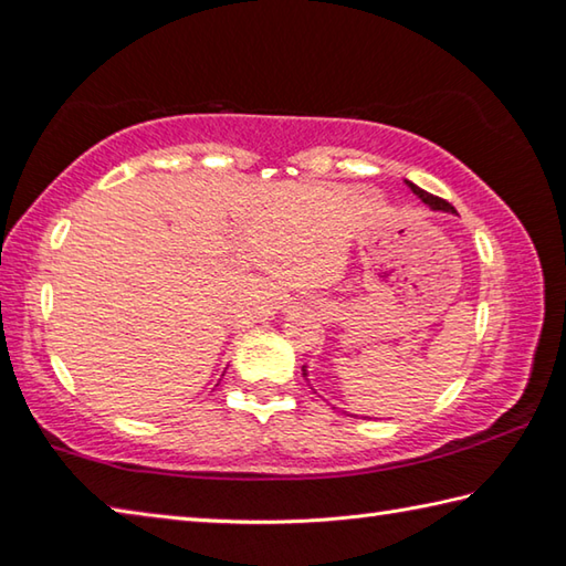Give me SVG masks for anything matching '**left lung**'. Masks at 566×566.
Instances as JSON below:
<instances>
[{"label":"left lung","instance_id":"1","mask_svg":"<svg viewBox=\"0 0 566 566\" xmlns=\"http://www.w3.org/2000/svg\"><path fill=\"white\" fill-rule=\"evenodd\" d=\"M409 189L411 191H415V195L421 199V202H424V205H429V207H432V209H442V212H454V207L452 205H449L447 202V199H442V197H434V195H429V191H424V189H419L417 185H411V181H409ZM302 375L306 377V369L302 367Z\"/></svg>","mask_w":566,"mask_h":566}]
</instances>
